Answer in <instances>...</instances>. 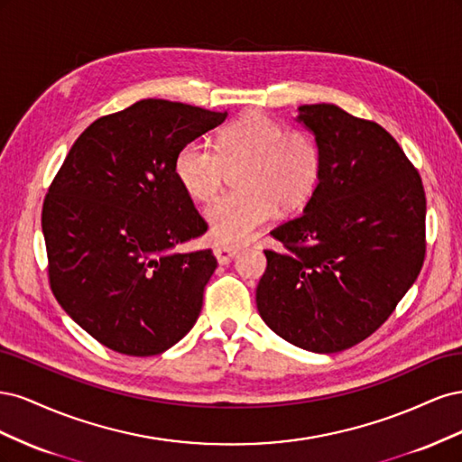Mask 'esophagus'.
Here are the masks:
<instances>
[{
    "mask_svg": "<svg viewBox=\"0 0 462 462\" xmlns=\"http://www.w3.org/2000/svg\"><path fill=\"white\" fill-rule=\"evenodd\" d=\"M236 253H239V248H236V246L221 245V243L214 245V254H216L219 263H229L236 256Z\"/></svg>",
    "mask_w": 462,
    "mask_h": 462,
    "instance_id": "34e87169",
    "label": "esophagus"
}]
</instances>
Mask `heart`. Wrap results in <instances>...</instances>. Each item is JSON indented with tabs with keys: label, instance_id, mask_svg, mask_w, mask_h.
I'll return each instance as SVG.
<instances>
[{
	"label": "heart",
	"instance_id": "heart-1",
	"mask_svg": "<svg viewBox=\"0 0 462 462\" xmlns=\"http://www.w3.org/2000/svg\"><path fill=\"white\" fill-rule=\"evenodd\" d=\"M229 167H243L241 190L223 194L206 209L209 231L221 245L248 239L277 208L295 212L309 202L319 183L321 150L310 133L253 111L227 125L217 146L197 138L175 158L180 187L199 202L216 197Z\"/></svg>",
	"mask_w": 462,
	"mask_h": 462
}]
</instances>
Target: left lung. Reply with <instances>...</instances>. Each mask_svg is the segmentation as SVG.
Returning a JSON list of instances; mask_svg holds the SVG:
<instances>
[{
  "mask_svg": "<svg viewBox=\"0 0 462 462\" xmlns=\"http://www.w3.org/2000/svg\"><path fill=\"white\" fill-rule=\"evenodd\" d=\"M321 150L319 183L304 212L270 233L282 250L256 289L279 337L339 353L382 328L426 256L420 173L382 125L333 104L299 107Z\"/></svg>",
  "mask_w": 462,
  "mask_h": 462,
  "instance_id": "left-lung-1",
  "label": "left lung"
}]
</instances>
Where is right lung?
<instances>
[{
  "label": "right lung",
  "mask_w": 462,
  "mask_h": 462,
  "mask_svg": "<svg viewBox=\"0 0 462 462\" xmlns=\"http://www.w3.org/2000/svg\"><path fill=\"white\" fill-rule=\"evenodd\" d=\"M226 117L148 97L96 119L51 180L42 206L51 292L111 351L160 355L197 324L217 260L209 248L171 253L208 231L175 158Z\"/></svg>",
  "instance_id": "add662e5"
}]
</instances>
